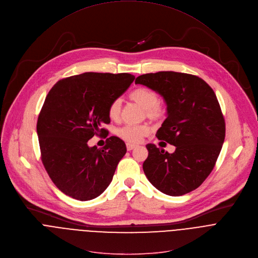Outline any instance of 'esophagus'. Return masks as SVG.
Listing matches in <instances>:
<instances>
[{"label": "esophagus", "mask_w": 258, "mask_h": 258, "mask_svg": "<svg viewBox=\"0 0 258 258\" xmlns=\"http://www.w3.org/2000/svg\"><path fill=\"white\" fill-rule=\"evenodd\" d=\"M136 147H137L136 145H133V144H130V143L126 144V149H127V151H132V150H134Z\"/></svg>", "instance_id": "1"}]
</instances>
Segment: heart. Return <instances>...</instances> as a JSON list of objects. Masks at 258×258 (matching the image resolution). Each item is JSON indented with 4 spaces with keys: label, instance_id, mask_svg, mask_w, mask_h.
Segmentation results:
<instances>
[{
    "label": "heart",
    "instance_id": "b5f03b06",
    "mask_svg": "<svg viewBox=\"0 0 258 258\" xmlns=\"http://www.w3.org/2000/svg\"><path fill=\"white\" fill-rule=\"evenodd\" d=\"M130 99L134 102L141 105L145 110V115L154 120L159 121L163 119L166 115L165 108L159 103L160 97L159 94L147 87H140L135 89L130 94ZM121 111V100L116 98L111 101L108 107V115L111 119H118ZM151 132V127L149 124H137V125H123L117 128L116 134L122 140L128 143H140L142 140L147 137Z\"/></svg>",
    "mask_w": 258,
    "mask_h": 258
}]
</instances>
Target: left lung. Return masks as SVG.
<instances>
[{"label":"left lung","mask_w":258,"mask_h":258,"mask_svg":"<svg viewBox=\"0 0 258 258\" xmlns=\"http://www.w3.org/2000/svg\"><path fill=\"white\" fill-rule=\"evenodd\" d=\"M136 84L164 98L168 115L156 137L176 147L169 154L154 144L146 146L147 178L171 197L197 189L211 174L225 140V119L214 90L202 78L177 72L145 74Z\"/></svg>","instance_id":"8db88e82"}]
</instances>
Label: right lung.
Here are the masks:
<instances>
[{"label": "right lung", "mask_w": 258, "mask_h": 258, "mask_svg": "<svg viewBox=\"0 0 258 258\" xmlns=\"http://www.w3.org/2000/svg\"><path fill=\"white\" fill-rule=\"evenodd\" d=\"M134 80L127 73L89 72L59 80L48 92L36 125L40 156L48 176L66 196L90 201L110 184L126 153L124 142L112 136L97 149L88 141L106 133L102 126L110 122L109 104Z\"/></svg>", "instance_id": "right-lung-1"}]
</instances>
